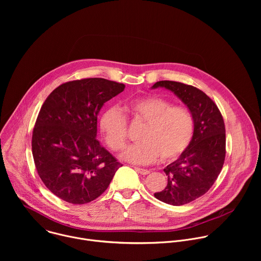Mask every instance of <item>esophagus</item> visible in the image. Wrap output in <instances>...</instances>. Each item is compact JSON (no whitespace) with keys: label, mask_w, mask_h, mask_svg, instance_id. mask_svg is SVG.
I'll return each mask as SVG.
<instances>
[{"label":"esophagus","mask_w":261,"mask_h":261,"mask_svg":"<svg viewBox=\"0 0 261 261\" xmlns=\"http://www.w3.org/2000/svg\"><path fill=\"white\" fill-rule=\"evenodd\" d=\"M135 170H136L138 173L142 174V175H145V174L150 173V171H148L147 169H143V168H140V167H135Z\"/></svg>","instance_id":"esophagus-1"}]
</instances>
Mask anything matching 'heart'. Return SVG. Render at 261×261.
Masks as SVG:
<instances>
[{
  "label": "heart",
  "instance_id": "b5f03b06",
  "mask_svg": "<svg viewBox=\"0 0 261 261\" xmlns=\"http://www.w3.org/2000/svg\"><path fill=\"white\" fill-rule=\"evenodd\" d=\"M134 122L145 124L139 140L121 154L124 161L150 164L160 156L162 162H171L182 155L190 145L195 123L191 111L159 96L134 99L126 104ZM100 129L107 145L114 151L124 147L128 138L126 117L117 107L107 108L101 116Z\"/></svg>",
  "mask_w": 261,
  "mask_h": 261
}]
</instances>
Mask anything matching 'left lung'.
<instances>
[{
  "mask_svg": "<svg viewBox=\"0 0 261 261\" xmlns=\"http://www.w3.org/2000/svg\"><path fill=\"white\" fill-rule=\"evenodd\" d=\"M176 95L191 111L195 130L186 152L164 168L167 186L155 197L171 205L189 203L205 194L216 181L226 154L225 125L215 102L199 89L177 82L161 81L153 87Z\"/></svg>",
  "mask_w": 261,
  "mask_h": 261,
  "instance_id": "8db88e82",
  "label": "left lung"
}]
</instances>
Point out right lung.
I'll return each instance as SVG.
<instances>
[{
  "label": "right lung",
  "instance_id": "right-lung-1",
  "mask_svg": "<svg viewBox=\"0 0 261 261\" xmlns=\"http://www.w3.org/2000/svg\"><path fill=\"white\" fill-rule=\"evenodd\" d=\"M124 89L104 79H84L59 86L44 101L33 130V158L46 188L62 200L93 201L123 166L96 137L100 109Z\"/></svg>",
  "mask_w": 261,
  "mask_h": 261
}]
</instances>
